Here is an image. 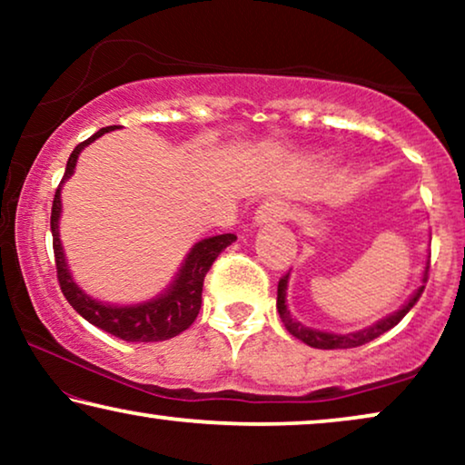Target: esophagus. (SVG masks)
<instances>
[{
  "mask_svg": "<svg viewBox=\"0 0 465 465\" xmlns=\"http://www.w3.org/2000/svg\"><path fill=\"white\" fill-rule=\"evenodd\" d=\"M288 213V207L277 199H266L262 205L256 209V224H272V222H282Z\"/></svg>",
  "mask_w": 465,
  "mask_h": 465,
  "instance_id": "1",
  "label": "esophagus"
}]
</instances>
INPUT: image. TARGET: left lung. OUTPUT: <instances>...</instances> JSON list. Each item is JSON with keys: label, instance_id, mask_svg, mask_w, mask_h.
Here are the masks:
<instances>
[{"label": "left lung", "instance_id": "left-lung-1", "mask_svg": "<svg viewBox=\"0 0 465 465\" xmlns=\"http://www.w3.org/2000/svg\"><path fill=\"white\" fill-rule=\"evenodd\" d=\"M428 271H430V266H425L423 283L428 282ZM288 279H290V272H288V275H283L282 279H279V285H277V311H279V317H282L285 330H288L292 336H296V339L302 341L304 345L315 347V349H351V347L366 345V342L374 341V339H377V336L385 334L387 330H391L393 326H398L400 320H402V317L409 313L412 307H415L417 301L423 294V288H425V285H419V290L409 298V302H404L402 307L396 311V313L383 317V320H379L377 323H372V326H368L364 330H358V332L334 334V332H323V330H315V328L302 326L301 322H296L294 317L290 315L288 304H285V290H288Z\"/></svg>", "mask_w": 465, "mask_h": 465}]
</instances>
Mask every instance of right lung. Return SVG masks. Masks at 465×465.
<instances>
[{"label":"right lung","mask_w":465,"mask_h":465,"mask_svg":"<svg viewBox=\"0 0 465 465\" xmlns=\"http://www.w3.org/2000/svg\"><path fill=\"white\" fill-rule=\"evenodd\" d=\"M116 129V126H105L99 129L93 137L86 142L78 143L69 156L65 175L54 193L53 201V213H50V231H53V250H54V264H56V279H59L63 296L67 302L84 317L88 323L97 326L105 332H110L118 339L126 342H156L173 339L183 330L193 326L201 309V294H203V282H205L207 271L212 269L213 260L226 250L237 237L231 232L215 234V237L201 239L199 243L193 245V250L183 260L182 269L167 290L163 294L145 302L126 304V307H118V304H105L99 302L84 294L78 285H75L69 266L65 262V253H63V245L59 239V218H61V188L65 180L74 175L75 163H78V154L93 143L94 139L105 135Z\"/></svg>","instance_id":"obj_1"}]
</instances>
